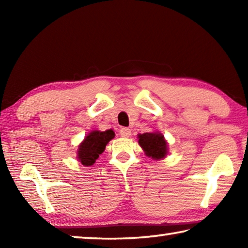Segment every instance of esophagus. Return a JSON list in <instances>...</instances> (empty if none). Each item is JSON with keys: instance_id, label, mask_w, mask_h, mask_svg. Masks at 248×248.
I'll list each match as a JSON object with an SVG mask.
<instances>
[{"instance_id": "34e87169", "label": "esophagus", "mask_w": 248, "mask_h": 248, "mask_svg": "<svg viewBox=\"0 0 248 248\" xmlns=\"http://www.w3.org/2000/svg\"><path fill=\"white\" fill-rule=\"evenodd\" d=\"M120 136L124 138H129L131 136V130L129 128H121L120 129Z\"/></svg>"}]
</instances>
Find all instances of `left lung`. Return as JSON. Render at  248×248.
Listing matches in <instances>:
<instances>
[{"instance_id":"1","label":"left lung","mask_w":248,"mask_h":248,"mask_svg":"<svg viewBox=\"0 0 248 248\" xmlns=\"http://www.w3.org/2000/svg\"><path fill=\"white\" fill-rule=\"evenodd\" d=\"M138 139H139V144L143 149L146 156L152 157L153 159L164 158L169 152L164 136L158 131L138 134Z\"/></svg>"}]
</instances>
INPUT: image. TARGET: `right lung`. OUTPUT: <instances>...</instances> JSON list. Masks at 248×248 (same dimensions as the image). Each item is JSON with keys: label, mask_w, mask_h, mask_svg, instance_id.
Wrapping results in <instances>:
<instances>
[{"label": "right lung", "mask_w": 248, "mask_h": 248, "mask_svg": "<svg viewBox=\"0 0 248 248\" xmlns=\"http://www.w3.org/2000/svg\"><path fill=\"white\" fill-rule=\"evenodd\" d=\"M115 138V132L112 130H106V131H94L90 132L85 137L81 144L78 145V159L84 166H91L99 157V154L104 152L105 148L109 141Z\"/></svg>", "instance_id": "1"}]
</instances>
